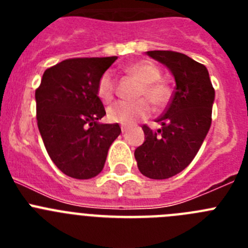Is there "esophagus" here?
Here are the masks:
<instances>
[{
  "label": "esophagus",
  "mask_w": 248,
  "mask_h": 248,
  "mask_svg": "<svg viewBox=\"0 0 248 248\" xmlns=\"http://www.w3.org/2000/svg\"><path fill=\"white\" fill-rule=\"evenodd\" d=\"M120 128H122L123 133H124V131H126V126L125 125H122V126H120Z\"/></svg>",
  "instance_id": "1"
}]
</instances>
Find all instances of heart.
Listing matches in <instances>:
<instances>
[{"label":"heart","mask_w":248,"mask_h":248,"mask_svg":"<svg viewBox=\"0 0 248 248\" xmlns=\"http://www.w3.org/2000/svg\"><path fill=\"white\" fill-rule=\"evenodd\" d=\"M124 72L141 83L134 102L114 103L108 108V119L113 123H119L124 125H131L138 120L146 119L151 114V104L155 107H163L170 98L169 87L161 82V72L155 64L150 62H137L128 64ZM117 92V82L110 72H105L100 76L97 84V95L103 103L108 104L114 99ZM146 99L148 100H146Z\"/></svg>","instance_id":"1"}]
</instances>
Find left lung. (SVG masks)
Here are the masks:
<instances>
[{"instance_id": "left-lung-1", "label": "left lung", "mask_w": 248, "mask_h": 248, "mask_svg": "<svg viewBox=\"0 0 248 248\" xmlns=\"http://www.w3.org/2000/svg\"><path fill=\"white\" fill-rule=\"evenodd\" d=\"M175 78L174 94L165 113L156 119L161 128L143 125L145 141L135 149L138 168L144 176L164 180L179 174L198 154L211 126L215 89L201 63L172 50H149Z\"/></svg>"}]
</instances>
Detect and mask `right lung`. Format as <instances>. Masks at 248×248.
I'll return each instance as SVG.
<instances>
[{
    "label": "right lung",
    "instance_id": "add662e5",
    "mask_svg": "<svg viewBox=\"0 0 248 248\" xmlns=\"http://www.w3.org/2000/svg\"><path fill=\"white\" fill-rule=\"evenodd\" d=\"M118 57L71 58L46 69L36 89L37 124L46 150L68 176L87 180L104 168L119 124H102L105 115L97 84Z\"/></svg>",
    "mask_w": 248,
    "mask_h": 248
}]
</instances>
